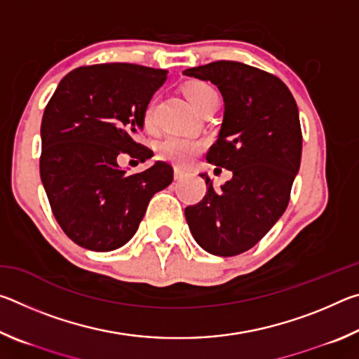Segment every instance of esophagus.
I'll return each instance as SVG.
<instances>
[{"label": "esophagus", "instance_id": "obj_1", "mask_svg": "<svg viewBox=\"0 0 359 359\" xmlns=\"http://www.w3.org/2000/svg\"><path fill=\"white\" fill-rule=\"evenodd\" d=\"M187 174H188V172L185 171V169H182V168H174V179H175V180L184 179Z\"/></svg>", "mask_w": 359, "mask_h": 359}]
</instances>
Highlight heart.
I'll return each instance as SVG.
<instances>
[{
    "label": "heart",
    "instance_id": "1",
    "mask_svg": "<svg viewBox=\"0 0 359 359\" xmlns=\"http://www.w3.org/2000/svg\"><path fill=\"white\" fill-rule=\"evenodd\" d=\"M185 95L190 100L191 104L201 111L212 101L218 100V95L215 88L208 82H191L185 87ZM142 123L145 130H154L155 128V102L151 101L145 107L142 114ZM204 149V144L198 139L177 136V135H169L163 141L158 144V154L163 160H168L171 163H175L179 166H187L193 163L194 158L201 154Z\"/></svg>",
    "mask_w": 359,
    "mask_h": 359
}]
</instances>
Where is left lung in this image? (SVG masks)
<instances>
[{
    "mask_svg": "<svg viewBox=\"0 0 359 359\" xmlns=\"http://www.w3.org/2000/svg\"><path fill=\"white\" fill-rule=\"evenodd\" d=\"M217 85L224 101L220 135L205 160L233 179L188 205L194 241L217 257H234L264 238L290 203L299 171L302 133L296 101L280 79L239 62H214L184 71Z\"/></svg>",
    "mask_w": 359,
    "mask_h": 359,
    "instance_id": "1",
    "label": "left lung"
}]
</instances>
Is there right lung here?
<instances>
[{
  "mask_svg": "<svg viewBox=\"0 0 359 359\" xmlns=\"http://www.w3.org/2000/svg\"><path fill=\"white\" fill-rule=\"evenodd\" d=\"M168 71L131 63L81 66L60 81L41 123V180L53 217L77 245L111 252L139 228L151 196L174 177L156 161L137 174L118 168L128 154L154 156L135 141L142 114Z\"/></svg>",
  "mask_w": 359,
  "mask_h": 359,
  "instance_id": "add662e5",
  "label": "right lung"
}]
</instances>
